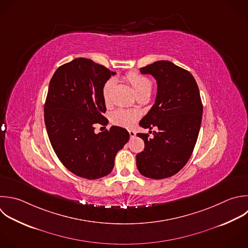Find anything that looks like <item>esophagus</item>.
<instances>
[{
	"label": "esophagus",
	"instance_id": "obj_1",
	"mask_svg": "<svg viewBox=\"0 0 248 248\" xmlns=\"http://www.w3.org/2000/svg\"><path fill=\"white\" fill-rule=\"evenodd\" d=\"M129 134H130L131 139H134L136 137V132L134 130H129Z\"/></svg>",
	"mask_w": 248,
	"mask_h": 248
}]
</instances>
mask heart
<instances>
[{
  "label": "heart",
  "mask_w": 248,
  "mask_h": 248,
  "mask_svg": "<svg viewBox=\"0 0 248 248\" xmlns=\"http://www.w3.org/2000/svg\"><path fill=\"white\" fill-rule=\"evenodd\" d=\"M127 80L131 83L134 91L139 96L144 93H150L152 88V82L147 78L137 74V73H130L126 76ZM112 79L108 80L104 87H103V99L107 103L109 99V93L112 86ZM138 118V113L133 110L118 108L114 110L111 114V121L112 123L122 126V127H131L134 125Z\"/></svg>",
  "instance_id": "heart-1"
}]
</instances>
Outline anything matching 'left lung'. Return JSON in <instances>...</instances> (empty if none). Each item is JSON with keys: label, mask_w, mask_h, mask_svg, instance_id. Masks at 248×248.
<instances>
[{"label": "left lung", "mask_w": 248, "mask_h": 248, "mask_svg": "<svg viewBox=\"0 0 248 248\" xmlns=\"http://www.w3.org/2000/svg\"><path fill=\"white\" fill-rule=\"evenodd\" d=\"M157 82L155 103L140 126L153 131V138L138 133L144 149L136 157L139 171L152 179L178 172L188 162L199 136L202 105L194 77L170 61H157L140 69Z\"/></svg>", "instance_id": "obj_1"}]
</instances>
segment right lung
Returning <instances> with one entry per match:
<instances>
[{
    "instance_id": "right-lung-1",
    "label": "right lung",
    "mask_w": 248,
    "mask_h": 248,
    "mask_svg": "<svg viewBox=\"0 0 248 248\" xmlns=\"http://www.w3.org/2000/svg\"><path fill=\"white\" fill-rule=\"evenodd\" d=\"M116 73L86 58L59 67L45 105L47 135L62 164L86 179L109 174L114 159L130 139L128 131L111 126L96 134L95 124L108 125L103 87Z\"/></svg>"
}]
</instances>
